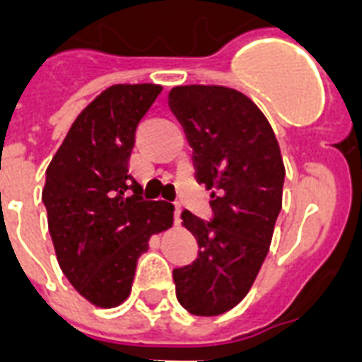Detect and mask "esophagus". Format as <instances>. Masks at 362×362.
<instances>
[{
  "instance_id": "obj_1",
  "label": "esophagus",
  "mask_w": 362,
  "mask_h": 362,
  "mask_svg": "<svg viewBox=\"0 0 362 362\" xmlns=\"http://www.w3.org/2000/svg\"><path fill=\"white\" fill-rule=\"evenodd\" d=\"M180 212H182L180 204H176V206H175V223H176V226L180 223Z\"/></svg>"
}]
</instances>
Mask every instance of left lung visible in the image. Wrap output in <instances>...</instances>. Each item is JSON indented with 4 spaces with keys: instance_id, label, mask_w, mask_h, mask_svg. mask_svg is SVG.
Wrapping results in <instances>:
<instances>
[{
    "instance_id": "8db88e82",
    "label": "left lung",
    "mask_w": 362,
    "mask_h": 362,
    "mask_svg": "<svg viewBox=\"0 0 362 362\" xmlns=\"http://www.w3.org/2000/svg\"><path fill=\"white\" fill-rule=\"evenodd\" d=\"M170 110L193 148L195 175L212 189V218L182 212L199 255L173 270L178 303L220 315L250 291L281 210L286 169L274 131L252 99L226 86H176Z\"/></svg>"
}]
</instances>
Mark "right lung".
<instances>
[{"label":"right lung","instance_id":"right-lung-1","mask_svg":"<svg viewBox=\"0 0 362 362\" xmlns=\"http://www.w3.org/2000/svg\"><path fill=\"white\" fill-rule=\"evenodd\" d=\"M161 86L116 84L93 99L47 169L42 203L58 263L82 297L112 308L129 297L136 261L175 206L152 201L129 170L135 131Z\"/></svg>","mask_w":362,"mask_h":362}]
</instances>
